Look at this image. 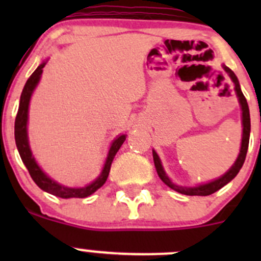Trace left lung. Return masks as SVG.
Listing matches in <instances>:
<instances>
[{"mask_svg": "<svg viewBox=\"0 0 261 261\" xmlns=\"http://www.w3.org/2000/svg\"><path fill=\"white\" fill-rule=\"evenodd\" d=\"M222 68L225 69V72L230 75L231 81L233 82L235 84V92L236 96L239 98V103L241 106V111H243V140H241V149L240 152H239V156L236 159V162L233 163L232 167L222 175L218 179H215L210 183H204V184H199V186L196 187H181V186H177V184L173 183L172 180L169 179L167 174L164 172V168H163L162 162H160L159 156H158L156 151L152 150V158H154V164L155 168H156V172L159 178L167 184L169 188L174 189V191L179 192L181 194H186V196H210V194L215 193L217 192L218 189L222 188L223 186L231 181L233 178L238 175V173L240 172V169L243 168V164L245 162V158H246V152H247V147H249V139H250V112H249V106H247V102L245 96L241 92L240 88V83H239L238 77L235 75V73L230 69L226 65H222Z\"/></svg>", "mask_w": 261, "mask_h": 261, "instance_id": "obj_1", "label": "left lung"}]
</instances>
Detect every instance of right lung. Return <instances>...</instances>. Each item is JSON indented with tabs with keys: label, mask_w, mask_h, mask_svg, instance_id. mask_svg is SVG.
Listing matches in <instances>:
<instances>
[{
	"label": "right lung",
	"mask_w": 261,
	"mask_h": 261,
	"mask_svg": "<svg viewBox=\"0 0 261 261\" xmlns=\"http://www.w3.org/2000/svg\"><path fill=\"white\" fill-rule=\"evenodd\" d=\"M46 62L41 63L35 72L30 75L28 82H26L25 87L22 89V93L20 97V105H18V111L16 115V120H15V141H16V146L20 154L21 160L28 168L29 173H30L33 180L38 184L39 188L43 191L48 192V193L53 194V196L60 197V198H86V197L91 196L92 193L101 188L105 183H106L107 177L110 174V169H111L112 160H114L116 152L118 151L123 141L126 140V135H118L117 138L112 141L111 146H110L109 154H107L106 162H105L103 169H102L101 174L98 175L96 180L92 181L91 184L82 188H69L63 184L57 183L49 178L40 167L38 163L35 162V158L33 156V152L30 150V145H29V138H28V118H29V103H30L31 94H33L34 89L38 86L39 81H40L41 73H43V68L45 67Z\"/></svg>",
	"instance_id": "right-lung-1"
}]
</instances>
